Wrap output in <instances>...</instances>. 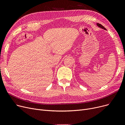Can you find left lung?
<instances>
[{"label":"left lung","mask_w":125,"mask_h":125,"mask_svg":"<svg viewBox=\"0 0 125 125\" xmlns=\"http://www.w3.org/2000/svg\"><path fill=\"white\" fill-rule=\"evenodd\" d=\"M98 27H100V28H102V29H104V30H106V29H105V28L104 26H103L102 25H101L100 24H99V23H97V24H96Z\"/></svg>","instance_id":"left-lung-1"}]
</instances>
